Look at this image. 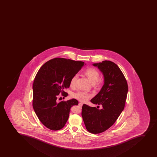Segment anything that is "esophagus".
<instances>
[{"mask_svg":"<svg viewBox=\"0 0 157 157\" xmlns=\"http://www.w3.org/2000/svg\"><path fill=\"white\" fill-rule=\"evenodd\" d=\"M82 105H83V104H82V103H78V106H79L80 107H82Z\"/></svg>","mask_w":157,"mask_h":157,"instance_id":"obj_1","label":"esophagus"}]
</instances>
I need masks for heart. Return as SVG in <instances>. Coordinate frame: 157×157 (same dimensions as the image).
I'll use <instances>...</instances> for the list:
<instances>
[{
    "label": "heart",
    "instance_id": "obj_1",
    "mask_svg": "<svg viewBox=\"0 0 157 157\" xmlns=\"http://www.w3.org/2000/svg\"><path fill=\"white\" fill-rule=\"evenodd\" d=\"M83 74L85 75L89 78L90 82L94 85H98L100 81H99V77H100V74L97 69L95 68L88 67L86 69H85L83 71ZM78 79V75H74L71 78L70 81V86L71 87H74L76 84V81ZM73 97L75 99H78L81 101H85L91 97V95L86 92H83V91H78L75 93H74L72 95Z\"/></svg>",
    "mask_w": 157,
    "mask_h": 157
}]
</instances>
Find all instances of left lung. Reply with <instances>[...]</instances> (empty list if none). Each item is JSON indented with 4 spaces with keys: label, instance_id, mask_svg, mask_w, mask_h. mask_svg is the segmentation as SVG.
Returning <instances> with one entry per match:
<instances>
[{
    "label": "left lung",
    "instance_id": "1",
    "mask_svg": "<svg viewBox=\"0 0 157 157\" xmlns=\"http://www.w3.org/2000/svg\"><path fill=\"white\" fill-rule=\"evenodd\" d=\"M93 65L103 74L104 84L90 102L101 105L102 109L83 104L82 116L86 130L97 134L107 130L116 122L124 108L128 89L124 75L114 62L105 60Z\"/></svg>",
    "mask_w": 157,
    "mask_h": 157
}]
</instances>
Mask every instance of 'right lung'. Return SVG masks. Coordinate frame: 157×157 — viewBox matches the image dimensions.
<instances>
[{
    "instance_id": "right-lung-1",
    "label": "right lung",
    "mask_w": 157,
    "mask_h": 157,
    "mask_svg": "<svg viewBox=\"0 0 157 157\" xmlns=\"http://www.w3.org/2000/svg\"><path fill=\"white\" fill-rule=\"evenodd\" d=\"M85 62L63 58H55L46 62L40 68L34 79L33 107L41 123L52 130L62 129L67 123L71 108L78 105L72 99L57 103L59 94L70 86L71 78L83 67Z\"/></svg>"
}]
</instances>
